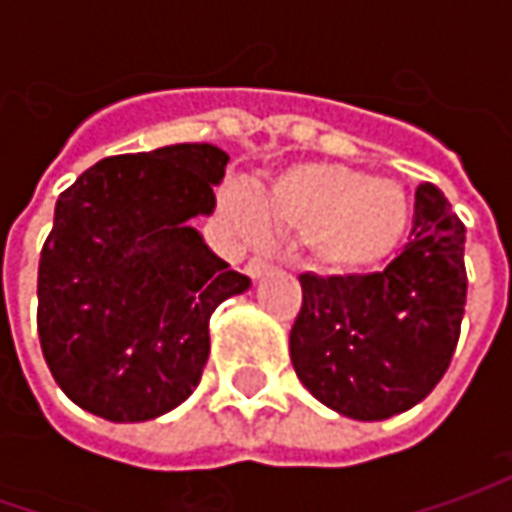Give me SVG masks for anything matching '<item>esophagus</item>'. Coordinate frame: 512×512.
I'll return each mask as SVG.
<instances>
[{"instance_id":"1","label":"esophagus","mask_w":512,"mask_h":512,"mask_svg":"<svg viewBox=\"0 0 512 512\" xmlns=\"http://www.w3.org/2000/svg\"><path fill=\"white\" fill-rule=\"evenodd\" d=\"M270 267L273 265H270V259H267V256H253V259L245 265V273L250 276V279H262Z\"/></svg>"}]
</instances>
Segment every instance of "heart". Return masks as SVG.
<instances>
[{
    "label": "heart",
    "mask_w": 512,
    "mask_h": 512,
    "mask_svg": "<svg viewBox=\"0 0 512 512\" xmlns=\"http://www.w3.org/2000/svg\"><path fill=\"white\" fill-rule=\"evenodd\" d=\"M227 213L250 239H262L267 230L302 233L307 265L322 276H359L402 245L413 207L390 176L302 162L273 176L250 199L230 196Z\"/></svg>",
    "instance_id": "heart-1"
}]
</instances>
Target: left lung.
Masks as SVG:
<instances>
[{
    "instance_id": "left-lung-1",
    "label": "left lung",
    "mask_w": 512,
    "mask_h": 512,
    "mask_svg": "<svg viewBox=\"0 0 512 512\" xmlns=\"http://www.w3.org/2000/svg\"><path fill=\"white\" fill-rule=\"evenodd\" d=\"M290 362L330 410L382 422L442 382L467 302L464 225L436 185H419L402 253L370 276H299Z\"/></svg>"
}]
</instances>
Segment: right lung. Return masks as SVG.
<instances>
[{
  "mask_svg": "<svg viewBox=\"0 0 512 512\" xmlns=\"http://www.w3.org/2000/svg\"><path fill=\"white\" fill-rule=\"evenodd\" d=\"M227 162L216 145L110 156L56 199L36 325L53 379L82 410L148 422L196 390L213 310L250 287L193 227L216 210Z\"/></svg>",
  "mask_w": 512,
  "mask_h": 512,
  "instance_id": "obj_1",
  "label": "right lung"
}]
</instances>
